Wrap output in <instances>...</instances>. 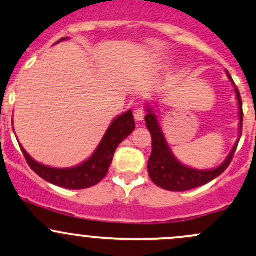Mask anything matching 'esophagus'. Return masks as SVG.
Listing matches in <instances>:
<instances>
[{"label":"esophagus","mask_w":256,"mask_h":256,"mask_svg":"<svg viewBox=\"0 0 256 256\" xmlns=\"http://www.w3.org/2000/svg\"><path fill=\"white\" fill-rule=\"evenodd\" d=\"M134 116L137 121H142L146 116V110L144 108H137V109L134 112Z\"/></svg>","instance_id":"esophagus-1"}]
</instances>
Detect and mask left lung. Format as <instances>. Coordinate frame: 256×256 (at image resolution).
Returning <instances> with one entry per match:
<instances>
[{"instance_id":"1","label":"left lung","mask_w":256,"mask_h":256,"mask_svg":"<svg viewBox=\"0 0 256 256\" xmlns=\"http://www.w3.org/2000/svg\"><path fill=\"white\" fill-rule=\"evenodd\" d=\"M227 76L234 86V82L228 71ZM234 90L239 106V138L224 162L217 168L210 169V170H198V169L189 168L174 157L173 152L169 148L168 142L164 137L160 122H158L157 115L154 114L152 108L147 106L148 114L146 115L144 120H146V126L150 132V137H152V152H150L147 166H148L150 180L156 185L162 189L169 190V192H186V190L201 186V185H205L211 180L216 179L228 168V166L232 162L236 147H238L239 140L242 136V128H243V103H242L240 94L236 86Z\"/></svg>"}]
</instances>
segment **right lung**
<instances>
[{"mask_svg":"<svg viewBox=\"0 0 256 256\" xmlns=\"http://www.w3.org/2000/svg\"><path fill=\"white\" fill-rule=\"evenodd\" d=\"M67 39L68 38H62L58 42ZM134 130H135V120H134L132 112L128 110L125 114L119 115L110 124L106 135L103 136L93 154L84 163L74 168H51V166L38 163L26 153L22 144L20 146L26 163L40 178L58 186L78 190L94 186L99 182H102V179L106 176L108 169L112 162L116 147L122 142V140L131 135Z\"/></svg>","mask_w":256,"mask_h":256,"instance_id":"1","label":"right lung"}]
</instances>
